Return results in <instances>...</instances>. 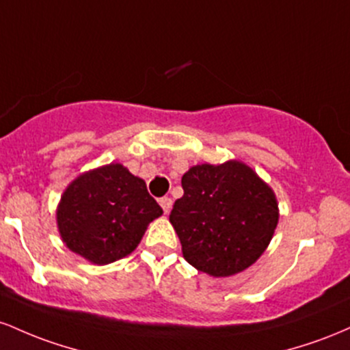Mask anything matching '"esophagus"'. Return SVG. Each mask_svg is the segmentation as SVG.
Masks as SVG:
<instances>
[{
  "instance_id": "34e87169",
  "label": "esophagus",
  "mask_w": 350,
  "mask_h": 350,
  "mask_svg": "<svg viewBox=\"0 0 350 350\" xmlns=\"http://www.w3.org/2000/svg\"><path fill=\"white\" fill-rule=\"evenodd\" d=\"M172 205H174V202H172V198H168V196L160 198V206H162V210L165 211V213H168V211L172 210Z\"/></svg>"
}]
</instances>
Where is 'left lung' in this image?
Wrapping results in <instances>:
<instances>
[{
  "label": "left lung",
  "instance_id": "1",
  "mask_svg": "<svg viewBox=\"0 0 350 350\" xmlns=\"http://www.w3.org/2000/svg\"><path fill=\"white\" fill-rule=\"evenodd\" d=\"M183 196L170 213L183 258L193 268L226 278L250 268L278 226L276 195L248 165H195L182 176Z\"/></svg>",
  "mask_w": 350,
  "mask_h": 350
}]
</instances>
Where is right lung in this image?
<instances>
[{"label":"right lung","instance_id":"add662e5","mask_svg":"<svg viewBox=\"0 0 350 350\" xmlns=\"http://www.w3.org/2000/svg\"><path fill=\"white\" fill-rule=\"evenodd\" d=\"M142 178L111 163L77 176L61 196L57 228L70 251L109 265L139 246L147 225L162 215Z\"/></svg>","mask_w":350,"mask_h":350}]
</instances>
